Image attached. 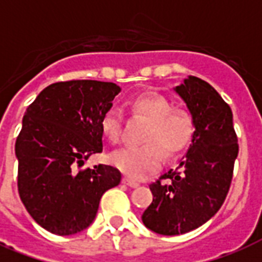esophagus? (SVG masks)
<instances>
[{
    "instance_id": "esophagus-1",
    "label": "esophagus",
    "mask_w": 262,
    "mask_h": 262,
    "mask_svg": "<svg viewBox=\"0 0 262 262\" xmlns=\"http://www.w3.org/2000/svg\"><path fill=\"white\" fill-rule=\"evenodd\" d=\"M122 183H125V185H127V186H130V187H137L140 185L139 182H136V181H133V179L127 178V177H123Z\"/></svg>"
}]
</instances>
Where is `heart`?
Listing matches in <instances>:
<instances>
[{
  "label": "heart",
  "mask_w": 262,
  "mask_h": 262,
  "mask_svg": "<svg viewBox=\"0 0 262 262\" xmlns=\"http://www.w3.org/2000/svg\"><path fill=\"white\" fill-rule=\"evenodd\" d=\"M132 108L136 114L149 121L143 145L117 149L110 162L132 178H143L162 166L164 152L167 156L178 155L194 135V118L186 108H174L167 98L159 94H145L135 99ZM102 132L113 144L123 137V113L118 106H111L102 117Z\"/></svg>",
  "instance_id": "b5f03b06"
}]
</instances>
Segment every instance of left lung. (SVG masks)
<instances>
[{
    "instance_id": "obj_1",
    "label": "left lung",
    "mask_w": 262,
    "mask_h": 262,
    "mask_svg": "<svg viewBox=\"0 0 262 262\" xmlns=\"http://www.w3.org/2000/svg\"><path fill=\"white\" fill-rule=\"evenodd\" d=\"M175 91L193 114L195 132L178 167L149 185L154 200L141 219L162 235L191 231L219 211L239 151L231 108L211 84L187 76Z\"/></svg>"
}]
</instances>
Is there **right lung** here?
<instances>
[{"label":"right lung","instance_id":"obj_1","mask_svg":"<svg viewBox=\"0 0 262 262\" xmlns=\"http://www.w3.org/2000/svg\"><path fill=\"white\" fill-rule=\"evenodd\" d=\"M121 88L96 80L46 87L23 117L14 151L17 190L36 223L57 235L87 228L103 193L121 182L118 168L84 162L103 151L102 117Z\"/></svg>","mask_w":262,"mask_h":262}]
</instances>
